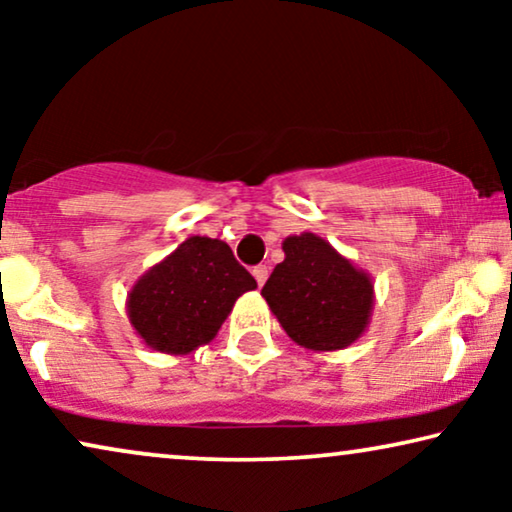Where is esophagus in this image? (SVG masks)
Wrapping results in <instances>:
<instances>
[{
	"instance_id": "34e87169",
	"label": "esophagus",
	"mask_w": 512,
	"mask_h": 512,
	"mask_svg": "<svg viewBox=\"0 0 512 512\" xmlns=\"http://www.w3.org/2000/svg\"><path fill=\"white\" fill-rule=\"evenodd\" d=\"M251 275H254L258 286H263L265 279H268V268H265V265H256V268L251 270Z\"/></svg>"
}]
</instances>
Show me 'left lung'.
Masks as SVG:
<instances>
[{
	"mask_svg": "<svg viewBox=\"0 0 512 512\" xmlns=\"http://www.w3.org/2000/svg\"><path fill=\"white\" fill-rule=\"evenodd\" d=\"M284 261L263 298L300 347L331 352L359 338L373 307V282L314 233L286 237Z\"/></svg>",
	"mask_w": 512,
	"mask_h": 512,
	"instance_id": "left-lung-1",
	"label": "left lung"
}]
</instances>
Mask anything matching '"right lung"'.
<instances>
[{
  "label": "right lung",
  "mask_w": 512,
  "mask_h": 512,
  "mask_svg": "<svg viewBox=\"0 0 512 512\" xmlns=\"http://www.w3.org/2000/svg\"><path fill=\"white\" fill-rule=\"evenodd\" d=\"M256 279L226 242L188 237L151 268L128 296V317L144 342L165 354H188L219 333L223 319Z\"/></svg>",
  "instance_id": "1"
}]
</instances>
